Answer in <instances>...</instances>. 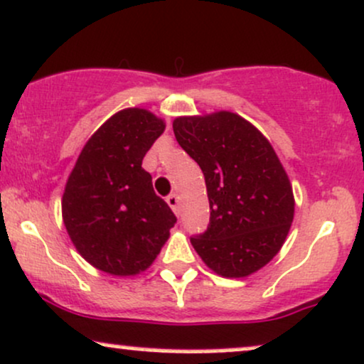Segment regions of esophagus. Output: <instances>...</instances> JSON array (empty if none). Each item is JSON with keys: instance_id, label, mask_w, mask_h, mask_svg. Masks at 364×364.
<instances>
[{"instance_id": "34e87169", "label": "esophagus", "mask_w": 364, "mask_h": 364, "mask_svg": "<svg viewBox=\"0 0 364 364\" xmlns=\"http://www.w3.org/2000/svg\"><path fill=\"white\" fill-rule=\"evenodd\" d=\"M166 204L172 208V211L175 213V215H178V198H177V194H170L168 198H166Z\"/></svg>"}]
</instances>
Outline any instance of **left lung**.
<instances>
[{"label": "left lung", "instance_id": "1", "mask_svg": "<svg viewBox=\"0 0 364 364\" xmlns=\"http://www.w3.org/2000/svg\"><path fill=\"white\" fill-rule=\"evenodd\" d=\"M178 144L206 178L208 230L191 238L218 276L247 277L276 257L294 218V196L266 136L230 110L173 121Z\"/></svg>", "mask_w": 364, "mask_h": 364}]
</instances>
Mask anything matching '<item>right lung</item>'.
Listing matches in <instances>:
<instances>
[{
    "label": "right lung",
    "mask_w": 364,
    "mask_h": 364,
    "mask_svg": "<svg viewBox=\"0 0 364 364\" xmlns=\"http://www.w3.org/2000/svg\"><path fill=\"white\" fill-rule=\"evenodd\" d=\"M165 121L139 107L115 112L90 136L64 186L61 211L80 255L110 276L146 271L177 218L141 166Z\"/></svg>",
    "instance_id": "add662e5"
}]
</instances>
